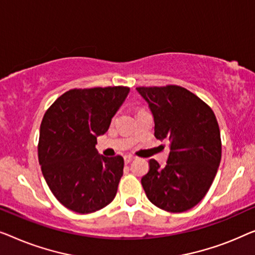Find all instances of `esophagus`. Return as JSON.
I'll list each match as a JSON object with an SVG mask.
<instances>
[{
    "mask_svg": "<svg viewBox=\"0 0 255 255\" xmlns=\"http://www.w3.org/2000/svg\"><path fill=\"white\" fill-rule=\"evenodd\" d=\"M124 159H125V164H129L132 160V157L131 156H125Z\"/></svg>",
    "mask_w": 255,
    "mask_h": 255,
    "instance_id": "1",
    "label": "esophagus"
}]
</instances>
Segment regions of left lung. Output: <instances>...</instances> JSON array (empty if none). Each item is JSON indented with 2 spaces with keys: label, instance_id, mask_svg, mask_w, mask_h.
<instances>
[{
  "label": "left lung",
  "instance_id": "1",
  "mask_svg": "<svg viewBox=\"0 0 255 255\" xmlns=\"http://www.w3.org/2000/svg\"><path fill=\"white\" fill-rule=\"evenodd\" d=\"M148 103L155 136L170 141L166 165L149 160L141 182L150 202L170 213H182L204 198L222 156L221 132L213 110L178 85L136 88Z\"/></svg>",
  "mask_w": 255,
  "mask_h": 255
}]
</instances>
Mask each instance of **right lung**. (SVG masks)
<instances>
[{
	"label": "right lung",
	"instance_id": "right-lung-1",
	"mask_svg": "<svg viewBox=\"0 0 255 255\" xmlns=\"http://www.w3.org/2000/svg\"><path fill=\"white\" fill-rule=\"evenodd\" d=\"M128 93L127 87L73 89L42 118L38 144L42 175L59 202L75 213L100 210L116 198L124 158L99 155L96 144Z\"/></svg>",
	"mask_w": 255,
	"mask_h": 255
}]
</instances>
